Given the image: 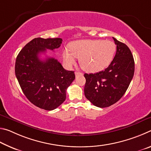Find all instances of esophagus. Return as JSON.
<instances>
[{"label":"esophagus","mask_w":151,"mask_h":151,"mask_svg":"<svg viewBox=\"0 0 151 151\" xmlns=\"http://www.w3.org/2000/svg\"><path fill=\"white\" fill-rule=\"evenodd\" d=\"M83 74L82 73H81V72H77V71H76L75 72V75H76V76H81V75H83Z\"/></svg>","instance_id":"obj_1"}]
</instances>
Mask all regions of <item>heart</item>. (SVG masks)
Masks as SVG:
<instances>
[{
    "label": "heart",
    "mask_w": 151,
    "mask_h": 151,
    "mask_svg": "<svg viewBox=\"0 0 151 151\" xmlns=\"http://www.w3.org/2000/svg\"><path fill=\"white\" fill-rule=\"evenodd\" d=\"M68 47L69 49L63 51L66 65L72 66L75 58H78L82 68L89 73L99 72L108 67L116 50L114 42L103 40H78L71 42Z\"/></svg>",
    "instance_id": "1"
}]
</instances>
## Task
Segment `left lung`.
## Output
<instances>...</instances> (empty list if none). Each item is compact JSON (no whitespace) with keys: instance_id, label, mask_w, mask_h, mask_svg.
<instances>
[{"instance_id":"obj_1","label":"left lung","mask_w":151,"mask_h":151,"mask_svg":"<svg viewBox=\"0 0 151 151\" xmlns=\"http://www.w3.org/2000/svg\"><path fill=\"white\" fill-rule=\"evenodd\" d=\"M116 45L113 60L104 70L85 73V95L94 106L105 108L121 99L131 83L134 73V61L127 46L112 37Z\"/></svg>"}]
</instances>
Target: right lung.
<instances>
[{"label":"right lung","mask_w":151,"mask_h":151,"mask_svg":"<svg viewBox=\"0 0 151 151\" xmlns=\"http://www.w3.org/2000/svg\"><path fill=\"white\" fill-rule=\"evenodd\" d=\"M63 39L35 38L24 46L15 63V75L22 92L30 103L52 111L66 99V91L75 80L74 71L66 70L54 58L45 60L39 54L60 47Z\"/></svg>","instance_id":"add662e5"}]
</instances>
